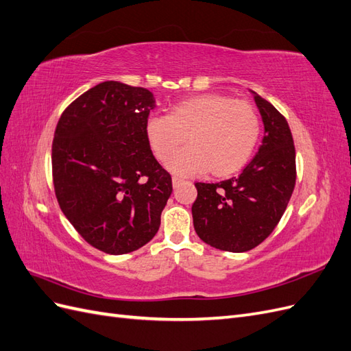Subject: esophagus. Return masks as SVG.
<instances>
[{
	"mask_svg": "<svg viewBox=\"0 0 351 351\" xmlns=\"http://www.w3.org/2000/svg\"><path fill=\"white\" fill-rule=\"evenodd\" d=\"M183 183V180L182 178H178V177H173V187H178L180 184Z\"/></svg>",
	"mask_w": 351,
	"mask_h": 351,
	"instance_id": "obj_1",
	"label": "esophagus"
}]
</instances>
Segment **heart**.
Returning <instances> with one entry per match:
<instances>
[{"label":"heart","instance_id":"heart-1","mask_svg":"<svg viewBox=\"0 0 351 351\" xmlns=\"http://www.w3.org/2000/svg\"><path fill=\"white\" fill-rule=\"evenodd\" d=\"M261 136L256 108L228 95L205 93L176 104L167 117H151L146 139L159 161H168L184 137L189 146L168 162L176 176L228 177L249 162Z\"/></svg>","mask_w":351,"mask_h":351}]
</instances>
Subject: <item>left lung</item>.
I'll return each instance as SVG.
<instances>
[{
	"mask_svg": "<svg viewBox=\"0 0 351 351\" xmlns=\"http://www.w3.org/2000/svg\"><path fill=\"white\" fill-rule=\"evenodd\" d=\"M265 136L239 177L196 183L193 226L209 246L241 253L256 247L277 227L295 184V149L289 123L253 92Z\"/></svg>",
	"mask_w": 351,
	"mask_h": 351,
	"instance_id": "obj_1",
	"label": "left lung"
}]
</instances>
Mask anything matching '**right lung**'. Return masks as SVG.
Segmentation results:
<instances>
[{
	"instance_id": "1",
	"label": "right lung",
	"mask_w": 351,
	"mask_h": 351,
	"mask_svg": "<svg viewBox=\"0 0 351 351\" xmlns=\"http://www.w3.org/2000/svg\"><path fill=\"white\" fill-rule=\"evenodd\" d=\"M155 107L152 92L108 80L73 101L57 124L52 178L60 208L90 246L108 254L151 241L173 192L146 139Z\"/></svg>"
}]
</instances>
